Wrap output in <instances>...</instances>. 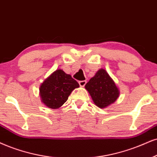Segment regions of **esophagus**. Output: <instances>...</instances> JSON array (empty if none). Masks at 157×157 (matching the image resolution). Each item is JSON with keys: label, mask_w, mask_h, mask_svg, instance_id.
I'll return each mask as SVG.
<instances>
[{"label": "esophagus", "mask_w": 157, "mask_h": 157, "mask_svg": "<svg viewBox=\"0 0 157 157\" xmlns=\"http://www.w3.org/2000/svg\"><path fill=\"white\" fill-rule=\"evenodd\" d=\"M78 84L80 85V86H84L86 84V81H79Z\"/></svg>", "instance_id": "obj_1"}]
</instances>
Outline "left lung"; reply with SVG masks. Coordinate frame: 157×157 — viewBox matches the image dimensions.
<instances>
[{
  "label": "left lung",
  "instance_id": "obj_1",
  "mask_svg": "<svg viewBox=\"0 0 157 157\" xmlns=\"http://www.w3.org/2000/svg\"><path fill=\"white\" fill-rule=\"evenodd\" d=\"M94 104L103 108L113 103L119 97V92L115 83L104 69H100L93 78L85 85Z\"/></svg>",
  "mask_w": 157,
  "mask_h": 157
}]
</instances>
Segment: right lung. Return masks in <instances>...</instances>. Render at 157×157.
I'll return each instance as SVG.
<instances>
[{"instance_id": "obj_1", "label": "right lung", "mask_w": 157, "mask_h": 157, "mask_svg": "<svg viewBox=\"0 0 157 157\" xmlns=\"http://www.w3.org/2000/svg\"><path fill=\"white\" fill-rule=\"evenodd\" d=\"M78 87V83L71 75L57 70L40 86L41 101L50 108H58L67 101L71 92Z\"/></svg>"}]
</instances>
